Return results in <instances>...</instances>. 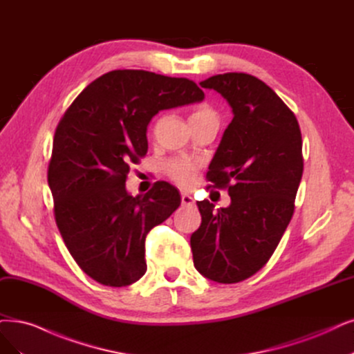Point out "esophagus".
Returning a JSON list of instances; mask_svg holds the SVG:
<instances>
[{"mask_svg":"<svg viewBox=\"0 0 354 354\" xmlns=\"http://www.w3.org/2000/svg\"><path fill=\"white\" fill-rule=\"evenodd\" d=\"M182 204L184 205H192L195 201H194V198H192V195L191 194H187V192H184L182 194Z\"/></svg>","mask_w":354,"mask_h":354,"instance_id":"1","label":"esophagus"}]
</instances>
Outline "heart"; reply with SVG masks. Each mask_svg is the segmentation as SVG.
<instances>
[{"instance_id":"b5f03b06","label":"heart","mask_w":354,"mask_h":354,"mask_svg":"<svg viewBox=\"0 0 354 354\" xmlns=\"http://www.w3.org/2000/svg\"><path fill=\"white\" fill-rule=\"evenodd\" d=\"M208 116H216V113L210 106L203 104V106H198L191 113L189 120H197V118H208ZM197 169H198L197 163H194V162L187 160V159L172 160L166 167L167 175L172 178L176 182V184L184 185V187L189 185L191 182L194 180L195 174H197Z\"/></svg>"}]
</instances>
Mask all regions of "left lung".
Returning <instances> with one entry per match:
<instances>
[{"mask_svg": "<svg viewBox=\"0 0 354 354\" xmlns=\"http://www.w3.org/2000/svg\"><path fill=\"white\" fill-rule=\"evenodd\" d=\"M230 104L208 180L227 188L230 205L197 201L201 226L191 234L194 267L217 283H238L263 268L289 226L304 174L302 134L276 91L245 73L217 74L200 83Z\"/></svg>", "mask_w": 354, "mask_h": 354, "instance_id": "8db88e82", "label": "left lung"}]
</instances>
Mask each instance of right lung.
<instances>
[{
  "instance_id": "1",
  "label": "right lung",
  "mask_w": 354,
  "mask_h": 354,
  "mask_svg": "<svg viewBox=\"0 0 354 354\" xmlns=\"http://www.w3.org/2000/svg\"><path fill=\"white\" fill-rule=\"evenodd\" d=\"M188 78L115 70L91 82L59 121L48 167L55 221L65 246L88 277L129 286L147 270L146 236L180 204L165 180L133 197L129 165L147 153V125L165 109L201 102Z\"/></svg>"
}]
</instances>
